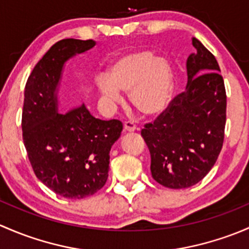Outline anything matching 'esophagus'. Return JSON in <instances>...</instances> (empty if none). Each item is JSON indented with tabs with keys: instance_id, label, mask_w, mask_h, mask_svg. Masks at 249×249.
<instances>
[{
	"instance_id": "obj_1",
	"label": "esophagus",
	"mask_w": 249,
	"mask_h": 249,
	"mask_svg": "<svg viewBox=\"0 0 249 249\" xmlns=\"http://www.w3.org/2000/svg\"><path fill=\"white\" fill-rule=\"evenodd\" d=\"M135 129H137V125L133 124V122L127 121L124 124V130H125V132H134Z\"/></svg>"
}]
</instances>
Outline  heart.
I'll use <instances>...</instances> for the list:
<instances>
[{
  "instance_id": "obj_1",
  "label": "heart",
  "mask_w": 249,
  "mask_h": 249,
  "mask_svg": "<svg viewBox=\"0 0 249 249\" xmlns=\"http://www.w3.org/2000/svg\"><path fill=\"white\" fill-rule=\"evenodd\" d=\"M97 86L109 103H120V91H124L143 114L157 115L169 106L173 97L174 69L168 58L156 57L150 50L137 51L117 58L107 76L98 78Z\"/></svg>"
}]
</instances>
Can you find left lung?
Instances as JSON below:
<instances>
[{
  "mask_svg": "<svg viewBox=\"0 0 249 249\" xmlns=\"http://www.w3.org/2000/svg\"><path fill=\"white\" fill-rule=\"evenodd\" d=\"M187 58L186 89L142 135L150 150L151 174L160 184L188 188L216 163L224 140L227 94L216 57L196 38Z\"/></svg>",
  "mask_w": 249,
  "mask_h": 249,
  "instance_id": "8db88e82",
  "label": "left lung"
}]
</instances>
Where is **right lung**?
<instances>
[{"mask_svg": "<svg viewBox=\"0 0 249 249\" xmlns=\"http://www.w3.org/2000/svg\"><path fill=\"white\" fill-rule=\"evenodd\" d=\"M96 45L92 39H62L33 68L25 86L22 139L38 180L58 196L84 199L107 180L110 150L122 132L119 120L96 119L84 106L60 109L66 62Z\"/></svg>", "mask_w": 249, "mask_h": 249, "instance_id": "right-lung-1", "label": "right lung"}]
</instances>
